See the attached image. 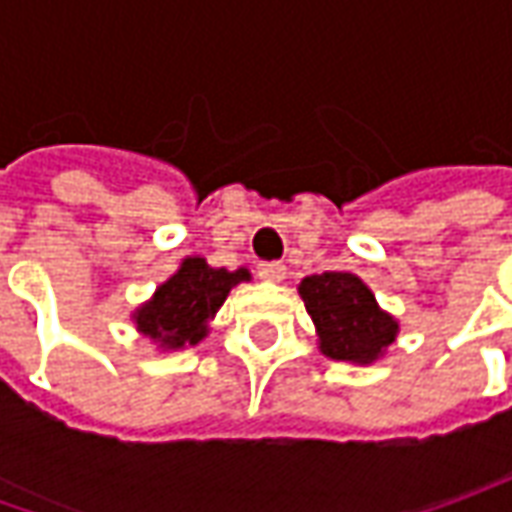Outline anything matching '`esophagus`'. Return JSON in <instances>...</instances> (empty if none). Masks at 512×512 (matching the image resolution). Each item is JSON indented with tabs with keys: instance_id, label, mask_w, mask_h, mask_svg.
I'll list each match as a JSON object with an SVG mask.
<instances>
[{
	"instance_id": "34e87169",
	"label": "esophagus",
	"mask_w": 512,
	"mask_h": 512,
	"mask_svg": "<svg viewBox=\"0 0 512 512\" xmlns=\"http://www.w3.org/2000/svg\"><path fill=\"white\" fill-rule=\"evenodd\" d=\"M285 273L287 267L282 262H265V265H259V279H265V282H282Z\"/></svg>"
}]
</instances>
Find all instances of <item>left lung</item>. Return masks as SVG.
I'll list each match as a JSON object with an SVG mask.
<instances>
[{"label": "left lung", "mask_w": 512, "mask_h": 512, "mask_svg": "<svg viewBox=\"0 0 512 512\" xmlns=\"http://www.w3.org/2000/svg\"><path fill=\"white\" fill-rule=\"evenodd\" d=\"M299 296L316 325L319 350L327 359L373 364L399 336V322L379 307L373 290L356 273L327 270L305 276Z\"/></svg>", "instance_id": "1"}]
</instances>
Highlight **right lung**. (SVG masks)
Segmentation results:
<instances>
[{"label":"right lung","instance_id":"right-lung-1","mask_svg":"<svg viewBox=\"0 0 512 512\" xmlns=\"http://www.w3.org/2000/svg\"><path fill=\"white\" fill-rule=\"evenodd\" d=\"M242 282H250L247 267H210L202 256H187L168 282L130 313V319L156 347L185 350L205 339L210 319L225 305L227 293Z\"/></svg>","mask_w":512,"mask_h":512}]
</instances>
